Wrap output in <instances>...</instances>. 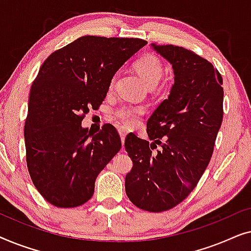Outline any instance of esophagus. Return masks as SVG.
Here are the masks:
<instances>
[{
	"label": "esophagus",
	"instance_id": "obj_1",
	"mask_svg": "<svg viewBox=\"0 0 251 251\" xmlns=\"http://www.w3.org/2000/svg\"><path fill=\"white\" fill-rule=\"evenodd\" d=\"M119 133H120V137H121V139H122V146H123V143H125V138H126V133H128V131H126L125 128H120Z\"/></svg>",
	"mask_w": 251,
	"mask_h": 251
}]
</instances>
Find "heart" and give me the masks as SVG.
Returning a JSON list of instances; mask_svg holds the SVG:
<instances>
[{"mask_svg":"<svg viewBox=\"0 0 251 251\" xmlns=\"http://www.w3.org/2000/svg\"><path fill=\"white\" fill-rule=\"evenodd\" d=\"M136 70L138 72L143 80L150 87H155L163 76V66L159 58L153 54H147L139 59L136 64ZM116 82V75L112 77L109 88L113 89ZM145 113V108L140 106L123 105L115 109V118L126 126H135L138 123L139 119Z\"/></svg>","mask_w":251,"mask_h":251,"instance_id":"1","label":"heart"}]
</instances>
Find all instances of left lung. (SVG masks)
<instances>
[{"label":"left lung","instance_id":"obj_1","mask_svg":"<svg viewBox=\"0 0 251 251\" xmlns=\"http://www.w3.org/2000/svg\"><path fill=\"white\" fill-rule=\"evenodd\" d=\"M151 47L173 66L174 84L147 121L151 142L126 136L132 169L126 193L136 207L161 212L185 200L207 169L223 121L224 90L218 71L193 51ZM156 145L163 149L154 152Z\"/></svg>","mask_w":251,"mask_h":251}]
</instances>
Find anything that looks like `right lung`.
Listing matches in <instances>:
<instances>
[{
  "label": "right lung",
  "instance_id": "1",
  "mask_svg": "<svg viewBox=\"0 0 251 251\" xmlns=\"http://www.w3.org/2000/svg\"><path fill=\"white\" fill-rule=\"evenodd\" d=\"M146 44L82 36L41 66L30 88L24 136L30 178L51 204L74 208L94 195L96 178L121 149V139L111 125L92 135L82 120L99 107L112 77Z\"/></svg>",
  "mask_w": 251,
  "mask_h": 251
}]
</instances>
